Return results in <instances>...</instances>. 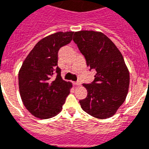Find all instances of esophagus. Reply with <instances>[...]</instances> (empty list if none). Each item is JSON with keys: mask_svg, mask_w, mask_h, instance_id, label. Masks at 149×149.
<instances>
[{"mask_svg": "<svg viewBox=\"0 0 149 149\" xmlns=\"http://www.w3.org/2000/svg\"><path fill=\"white\" fill-rule=\"evenodd\" d=\"M73 84H74L75 86H80V85H81V83H80L79 81L73 82Z\"/></svg>", "mask_w": 149, "mask_h": 149, "instance_id": "1", "label": "esophagus"}]
</instances>
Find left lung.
<instances>
[{"label":"left lung","instance_id":"1","mask_svg":"<svg viewBox=\"0 0 149 149\" xmlns=\"http://www.w3.org/2000/svg\"><path fill=\"white\" fill-rule=\"evenodd\" d=\"M73 41L90 70L97 72L91 84H83L87 96L79 100L80 106L94 118H111L125 102L129 87V72L122 54L107 36L99 31H77Z\"/></svg>","mask_w":149,"mask_h":149}]
</instances>
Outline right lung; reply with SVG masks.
Segmentation results:
<instances>
[{
    "mask_svg": "<svg viewBox=\"0 0 149 149\" xmlns=\"http://www.w3.org/2000/svg\"><path fill=\"white\" fill-rule=\"evenodd\" d=\"M73 31L56 32L32 49L19 70L20 95L24 107L36 118L48 119L63 108L72 84L63 80L58 67V52L72 41Z\"/></svg>",
    "mask_w": 149,
    "mask_h": 149,
    "instance_id": "1",
    "label": "right lung"
}]
</instances>
